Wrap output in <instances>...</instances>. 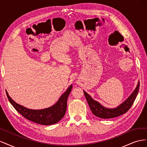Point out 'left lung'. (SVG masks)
Wrapping results in <instances>:
<instances>
[{
    "mask_svg": "<svg viewBox=\"0 0 147 147\" xmlns=\"http://www.w3.org/2000/svg\"><path fill=\"white\" fill-rule=\"evenodd\" d=\"M139 86L140 83L139 82L136 89L132 92V94L127 97V99L124 100L122 104L113 109L105 107L99 102L93 99L86 92L83 91V92L92 113L99 118L108 119L120 116V115L126 113L129 110L136 98L138 91L139 90Z\"/></svg>",
    "mask_w": 147,
    "mask_h": 147,
    "instance_id": "1",
    "label": "left lung"
}]
</instances>
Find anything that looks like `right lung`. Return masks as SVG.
Here are the masks:
<instances>
[{
    "label": "right lung",
    "instance_id": "add662e5",
    "mask_svg": "<svg viewBox=\"0 0 147 147\" xmlns=\"http://www.w3.org/2000/svg\"><path fill=\"white\" fill-rule=\"evenodd\" d=\"M72 88V84L69 86L56 103L50 107L41 110L29 109L22 106L13 100L6 91L7 96L10 104L22 116L30 121L42 125H51L57 123L64 117L67 109V100Z\"/></svg>",
    "mask_w": 147,
    "mask_h": 147
}]
</instances>
